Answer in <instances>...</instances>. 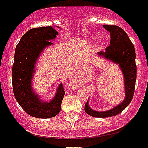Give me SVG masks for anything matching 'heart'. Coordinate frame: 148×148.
<instances>
[{
  "label": "heart",
  "instance_id": "obj_1",
  "mask_svg": "<svg viewBox=\"0 0 148 148\" xmlns=\"http://www.w3.org/2000/svg\"><path fill=\"white\" fill-rule=\"evenodd\" d=\"M99 40V35H94V36H92L91 38H90V40H92V41H94V42H96L97 40Z\"/></svg>",
  "mask_w": 148,
  "mask_h": 148
}]
</instances>
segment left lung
I'll use <instances>...</instances> for the list:
<instances>
[{
  "label": "left lung",
  "instance_id": "1",
  "mask_svg": "<svg viewBox=\"0 0 148 148\" xmlns=\"http://www.w3.org/2000/svg\"><path fill=\"white\" fill-rule=\"evenodd\" d=\"M103 27L110 32V46L107 47L105 52H99L98 56L118 64L119 68L122 71L125 88V99L123 101L110 110L96 111L89 107V100L86 103L84 110L86 114L94 117L105 118L120 114L130 105L135 92L137 68L135 64V47L126 32L116 25H104Z\"/></svg>",
  "mask_w": 148,
  "mask_h": 148
}]
</instances>
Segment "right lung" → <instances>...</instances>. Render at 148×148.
<instances>
[{
	"label": "right lung",
	"mask_w": 148,
	"mask_h": 148,
	"mask_svg": "<svg viewBox=\"0 0 148 148\" xmlns=\"http://www.w3.org/2000/svg\"><path fill=\"white\" fill-rule=\"evenodd\" d=\"M58 34L51 26L32 28L22 36L16 47L12 69L13 93L22 108L37 118L47 119L56 116L60 112L65 93L61 83L53 99L46 101L34 92L32 86L38 59L45 48L53 45L50 40L56 39Z\"/></svg>",
	"instance_id": "1"
}]
</instances>
